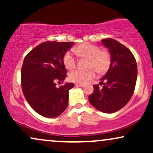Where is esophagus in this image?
<instances>
[{
    "instance_id": "esophagus-1",
    "label": "esophagus",
    "mask_w": 153,
    "mask_h": 153,
    "mask_svg": "<svg viewBox=\"0 0 153 153\" xmlns=\"http://www.w3.org/2000/svg\"><path fill=\"white\" fill-rule=\"evenodd\" d=\"M75 85L78 87H83L84 86V84H82V83H75Z\"/></svg>"
}]
</instances>
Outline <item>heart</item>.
<instances>
[{
    "label": "heart",
    "mask_w": 153,
    "mask_h": 153,
    "mask_svg": "<svg viewBox=\"0 0 153 153\" xmlns=\"http://www.w3.org/2000/svg\"><path fill=\"white\" fill-rule=\"evenodd\" d=\"M74 53L80 58L88 59V68L89 71H81L75 70L71 72L68 78L71 81L77 83H85L94 78L96 71L102 74L107 71L110 66L111 57L105 50H101L96 45L90 43H83L73 50ZM63 64L66 69L73 70L76 65V61L71 52H67L63 56Z\"/></svg>",
    "instance_id": "obj_1"
}]
</instances>
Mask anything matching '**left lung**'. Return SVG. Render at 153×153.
<instances>
[{
    "label": "left lung",
    "mask_w": 153,
    "mask_h": 153,
    "mask_svg": "<svg viewBox=\"0 0 153 153\" xmlns=\"http://www.w3.org/2000/svg\"><path fill=\"white\" fill-rule=\"evenodd\" d=\"M101 44L109 50L110 67L100 79L103 87L94 85V92L88 100L97 110L111 114L122 108L132 96L137 78V65L130 50L118 41L104 39Z\"/></svg>",
    "instance_id": "left-lung-1"
}]
</instances>
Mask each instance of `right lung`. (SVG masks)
I'll return each instance as SVG.
<instances>
[{"instance_id":"right-lung-1","label":"right lung","mask_w":153,"mask_h":153,"mask_svg":"<svg viewBox=\"0 0 153 153\" xmlns=\"http://www.w3.org/2000/svg\"><path fill=\"white\" fill-rule=\"evenodd\" d=\"M73 45L46 42L24 58L21 73L23 94L31 108L45 117H58L68 107L69 91L74 84L67 82L57 88L56 82L66 78L63 56Z\"/></svg>"}]
</instances>
